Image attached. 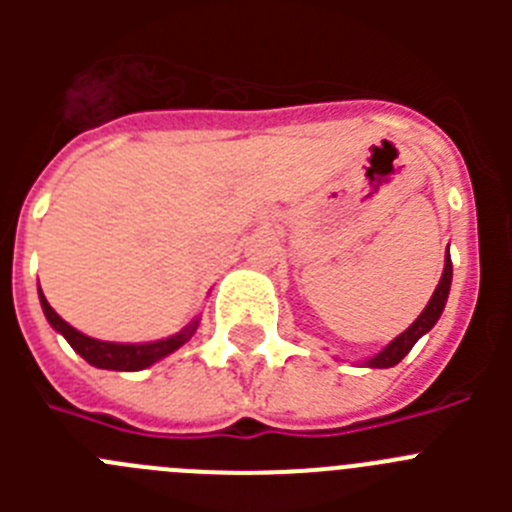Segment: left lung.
<instances>
[{
    "label": "left lung",
    "mask_w": 512,
    "mask_h": 512,
    "mask_svg": "<svg viewBox=\"0 0 512 512\" xmlns=\"http://www.w3.org/2000/svg\"><path fill=\"white\" fill-rule=\"evenodd\" d=\"M451 256L446 253V266H443V274H441V282H438L436 292H433L431 302L425 305V310L420 312L418 320H415L413 325H410L402 336H397L395 341L390 343V346L384 348V351H379L374 359L366 361V366H374V369H387V366H395L400 364L405 356H408L410 348L415 346V341H418L423 333H428V330L436 325V320L441 318L443 307H446V300H449V289H451Z\"/></svg>",
    "instance_id": "8db88e82"
}]
</instances>
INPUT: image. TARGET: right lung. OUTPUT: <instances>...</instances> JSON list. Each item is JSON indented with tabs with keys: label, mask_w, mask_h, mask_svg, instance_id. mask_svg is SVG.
<instances>
[{
	"label": "right lung",
	"mask_w": 512,
	"mask_h": 512,
	"mask_svg": "<svg viewBox=\"0 0 512 512\" xmlns=\"http://www.w3.org/2000/svg\"><path fill=\"white\" fill-rule=\"evenodd\" d=\"M40 305H43L45 318L53 328L61 333L66 341L71 343L76 354L84 356L92 366H99V369H115V372H138V369H146L151 366L153 361L164 359L169 356L171 351H176L179 346L192 338V333L197 330V320H194L189 328H184L182 333H176V336L164 338V341H156V343H107V341H97V338H89L84 333H79L76 328H71L66 320H61L56 315L48 300L43 297L40 292Z\"/></svg>",
	"instance_id": "obj_1"
}]
</instances>
